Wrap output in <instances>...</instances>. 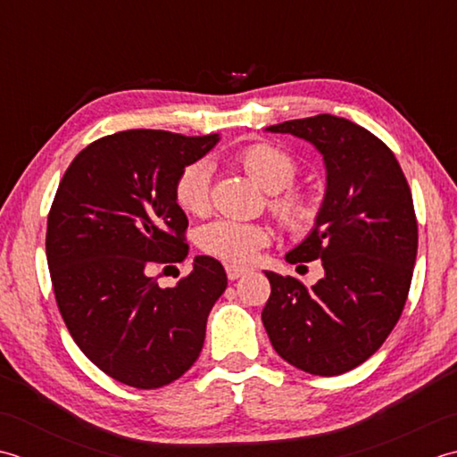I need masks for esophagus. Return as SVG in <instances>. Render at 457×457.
Here are the masks:
<instances>
[{
	"instance_id": "obj_1",
	"label": "esophagus",
	"mask_w": 457,
	"mask_h": 457,
	"mask_svg": "<svg viewBox=\"0 0 457 457\" xmlns=\"http://www.w3.org/2000/svg\"><path fill=\"white\" fill-rule=\"evenodd\" d=\"M227 276H228V280H238L240 276H245L248 270L246 268H242V266H237V264H227Z\"/></svg>"
}]
</instances>
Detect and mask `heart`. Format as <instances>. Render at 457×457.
I'll return each instance as SVG.
<instances>
[{
	"mask_svg": "<svg viewBox=\"0 0 457 457\" xmlns=\"http://www.w3.org/2000/svg\"><path fill=\"white\" fill-rule=\"evenodd\" d=\"M235 163L270 193L268 207L286 228L294 232L312 228L318 217V207L312 195L290 187L300 173V163L290 152L274 144L256 142L238 150ZM173 199L187 215H204L211 203V165L204 160L185 165L175 177ZM268 227L258 222L220 219L201 227L197 232V242L204 253L232 264L248 262L260 248L268 245Z\"/></svg>",
	"mask_w": 457,
	"mask_h": 457,
	"instance_id": "heart-1",
	"label": "heart"
}]
</instances>
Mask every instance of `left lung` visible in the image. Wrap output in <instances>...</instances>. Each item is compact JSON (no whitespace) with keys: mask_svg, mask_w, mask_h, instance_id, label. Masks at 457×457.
I'll return each instance as SVG.
<instances>
[{"mask_svg":"<svg viewBox=\"0 0 457 457\" xmlns=\"http://www.w3.org/2000/svg\"><path fill=\"white\" fill-rule=\"evenodd\" d=\"M266 129L313 144L328 187L315 227L286 254L290 264L321 260L325 276L305 287L266 272L262 323L295 369L343 375L383 345L404 310L418 250L412 193L386 144L351 120L320 114Z\"/></svg>","mask_w":457,"mask_h":457,"instance_id":"left-lung-1","label":"left lung"}]
</instances>
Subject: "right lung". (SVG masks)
<instances>
[{
    "instance_id": "obj_1",
    "label": "right lung",
    "mask_w": 457,
    "mask_h": 457,
    "mask_svg": "<svg viewBox=\"0 0 457 457\" xmlns=\"http://www.w3.org/2000/svg\"><path fill=\"white\" fill-rule=\"evenodd\" d=\"M217 142L219 134L163 129L100 137L74 157L54 195L45 240L54 300L80 351L128 386L160 388L187 372L227 287L211 256H195L173 287L150 276L154 264L187 256L189 220L173 183Z\"/></svg>"
}]
</instances>
